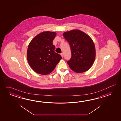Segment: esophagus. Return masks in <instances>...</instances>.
I'll use <instances>...</instances> for the list:
<instances>
[{"mask_svg":"<svg viewBox=\"0 0 121 121\" xmlns=\"http://www.w3.org/2000/svg\"><path fill=\"white\" fill-rule=\"evenodd\" d=\"M60 55H61V57H64V54H63V53H61V54H60Z\"/></svg>","mask_w":121,"mask_h":121,"instance_id":"esophagus-1","label":"esophagus"}]
</instances>
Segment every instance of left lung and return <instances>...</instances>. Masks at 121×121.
<instances>
[{"mask_svg": "<svg viewBox=\"0 0 121 121\" xmlns=\"http://www.w3.org/2000/svg\"><path fill=\"white\" fill-rule=\"evenodd\" d=\"M71 49V57L67 61L70 69L76 73L86 71L95 59V47L93 40L87 34L79 30L63 33Z\"/></svg>", "mask_w": 121, "mask_h": 121, "instance_id": "obj_1", "label": "left lung"}]
</instances>
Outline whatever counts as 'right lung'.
<instances>
[{
	"label": "right lung",
	"mask_w": 121,
	"mask_h": 121,
	"mask_svg": "<svg viewBox=\"0 0 121 121\" xmlns=\"http://www.w3.org/2000/svg\"><path fill=\"white\" fill-rule=\"evenodd\" d=\"M56 35L54 32H43L29 44L27 54L28 64L38 73L49 74L62 59L60 55L54 52L55 47L53 41Z\"/></svg>",
	"instance_id": "1"
}]
</instances>
